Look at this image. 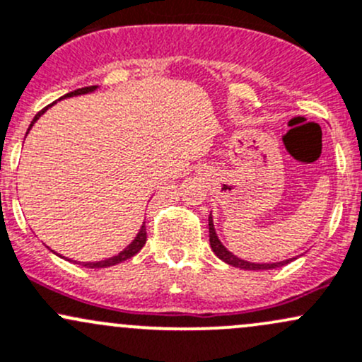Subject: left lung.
Returning a JSON list of instances; mask_svg holds the SVG:
<instances>
[{
    "label": "left lung",
    "mask_w": 362,
    "mask_h": 362,
    "mask_svg": "<svg viewBox=\"0 0 362 362\" xmlns=\"http://www.w3.org/2000/svg\"><path fill=\"white\" fill-rule=\"evenodd\" d=\"M208 227H210V246L213 250V253L220 258L222 262L226 264L232 265V267H239V269H245V271H267V269H276V267H283V265L290 264L291 260L295 258H288V260L283 262H274V264H255V262H248V260H243V258H238L234 253H230L226 246L220 243L218 235L215 232V226H213V216L210 213V218H208Z\"/></svg>",
    "instance_id": "1"
}]
</instances>
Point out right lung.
Instances as JSON below:
<instances>
[{"label": "right lung", "instance_id": "right-lung-1", "mask_svg": "<svg viewBox=\"0 0 362 362\" xmlns=\"http://www.w3.org/2000/svg\"><path fill=\"white\" fill-rule=\"evenodd\" d=\"M95 90H97V86H85V88H79V90L71 91V93H66V95H64L62 98L74 97V95L91 93V91H95ZM53 104H55V102H53ZM53 104L48 105V107H52ZM48 107H45L43 111H40V112L36 114V116H34V119L30 121V124H29V130H30V128L34 127V123H36V121L40 119L41 114H43L45 111H47ZM29 130H28V132H29ZM146 241H147V230H146V222H144V226L140 227V230H139V234H136V238L133 239V241L130 243V245H128L127 248H124L123 251H119V253H117L116 257L105 258V260H100V262H83V265H85V267H90V269H104V267H111V265L121 264V262H124V260H128V258L135 257V255L139 253V251L144 248V245H146Z\"/></svg>", "mask_w": 362, "mask_h": 362}]
</instances>
